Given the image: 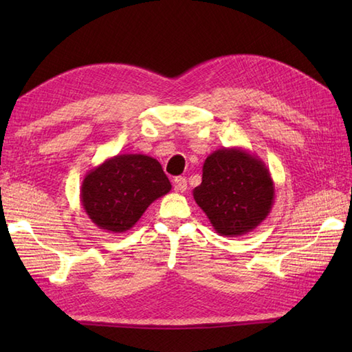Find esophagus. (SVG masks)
<instances>
[{
  "label": "esophagus",
  "instance_id": "1",
  "mask_svg": "<svg viewBox=\"0 0 352 352\" xmlns=\"http://www.w3.org/2000/svg\"><path fill=\"white\" fill-rule=\"evenodd\" d=\"M174 189L177 192H186L188 190V180H186L184 177H177L174 180Z\"/></svg>",
  "mask_w": 352,
  "mask_h": 352
}]
</instances>
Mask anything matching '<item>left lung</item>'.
I'll list each match as a JSON object with an SVG mask.
<instances>
[{
    "label": "left lung",
    "mask_w": 352,
    "mask_h": 352,
    "mask_svg": "<svg viewBox=\"0 0 352 352\" xmlns=\"http://www.w3.org/2000/svg\"><path fill=\"white\" fill-rule=\"evenodd\" d=\"M192 193L216 233L236 237L248 234L267 218L274 206L275 186L258 155L233 146L207 157L203 182Z\"/></svg>",
    "instance_id": "left-lung-1"
}]
</instances>
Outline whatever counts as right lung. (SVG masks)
Wrapping results in <instances>:
<instances>
[{"mask_svg":"<svg viewBox=\"0 0 352 352\" xmlns=\"http://www.w3.org/2000/svg\"><path fill=\"white\" fill-rule=\"evenodd\" d=\"M170 188L154 157L118 154L87 172L80 201L96 227L107 233H125Z\"/></svg>","mask_w":352,"mask_h":352,"instance_id":"right-lung-1","label":"right lung"}]
</instances>
